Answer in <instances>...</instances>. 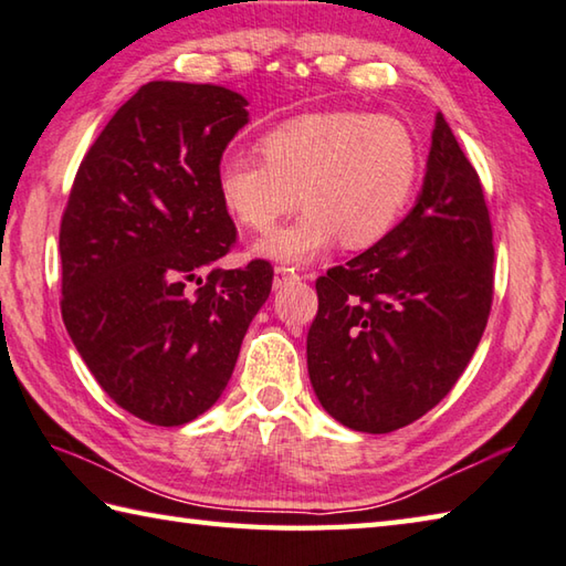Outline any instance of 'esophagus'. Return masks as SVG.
Instances as JSON below:
<instances>
[{"label": "esophagus", "mask_w": 566, "mask_h": 566, "mask_svg": "<svg viewBox=\"0 0 566 566\" xmlns=\"http://www.w3.org/2000/svg\"><path fill=\"white\" fill-rule=\"evenodd\" d=\"M297 279H301V275H297L293 269H287V265H279V269H275L273 285H275V287H283L285 283L297 281Z\"/></svg>", "instance_id": "esophagus-1"}]
</instances>
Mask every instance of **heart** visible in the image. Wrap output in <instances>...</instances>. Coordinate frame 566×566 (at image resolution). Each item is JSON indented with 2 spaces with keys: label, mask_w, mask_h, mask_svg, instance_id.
<instances>
[{
  "label": "heart",
  "mask_w": 566,
  "mask_h": 566,
  "mask_svg": "<svg viewBox=\"0 0 566 566\" xmlns=\"http://www.w3.org/2000/svg\"><path fill=\"white\" fill-rule=\"evenodd\" d=\"M261 157L229 153L217 169L221 205L243 229L269 233L297 201L291 227L255 247L301 265L337 239L375 247L397 227L421 177V145L394 115L323 111L297 115L261 137Z\"/></svg>",
  "instance_id": "heart-1"
}]
</instances>
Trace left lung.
I'll return each instance as SVG.
<instances>
[{"mask_svg":"<svg viewBox=\"0 0 566 566\" xmlns=\"http://www.w3.org/2000/svg\"><path fill=\"white\" fill-rule=\"evenodd\" d=\"M493 255L481 177L439 113L407 219L315 281L307 371L323 409L365 433L397 431L431 411L483 337Z\"/></svg>","mask_w":566,"mask_h":566,"instance_id":"8db88e82","label":"left lung"}]
</instances>
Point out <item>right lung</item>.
I'll list each match as a JSON object with an SVG mask.
<instances>
[{"instance_id":"add662e5","label":"right lung","mask_w":566,"mask_h":566,"mask_svg":"<svg viewBox=\"0 0 566 566\" xmlns=\"http://www.w3.org/2000/svg\"><path fill=\"white\" fill-rule=\"evenodd\" d=\"M247 105L211 83H145L85 153L63 209V323L103 391L147 423L182 426L221 397L271 293L269 261L214 269L237 243L217 169Z\"/></svg>"}]
</instances>
